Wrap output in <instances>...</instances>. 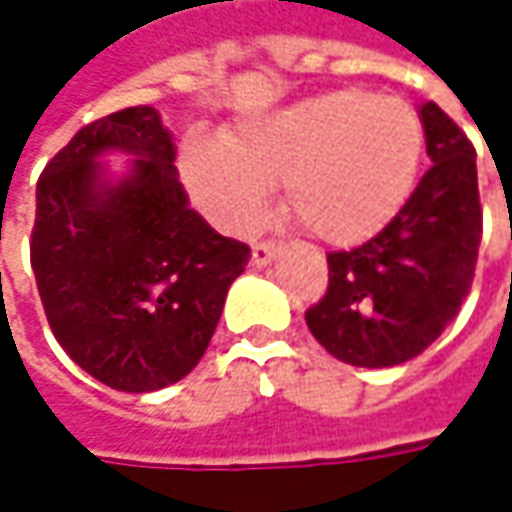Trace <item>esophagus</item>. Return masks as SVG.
Here are the masks:
<instances>
[{"label":"esophagus","instance_id":"esophagus-1","mask_svg":"<svg viewBox=\"0 0 512 512\" xmlns=\"http://www.w3.org/2000/svg\"><path fill=\"white\" fill-rule=\"evenodd\" d=\"M274 252H277V246L269 243V240H260V243H255V246H252V266H266V263L274 257Z\"/></svg>","mask_w":512,"mask_h":512}]
</instances>
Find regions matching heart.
Segmentation results:
<instances>
[{"label":"heart","mask_w":512,"mask_h":512,"mask_svg":"<svg viewBox=\"0 0 512 512\" xmlns=\"http://www.w3.org/2000/svg\"><path fill=\"white\" fill-rule=\"evenodd\" d=\"M425 130L408 101L334 90L240 124L226 138L192 135L181 150L186 186L229 232L266 215L274 184L286 209L328 246L379 235L411 198Z\"/></svg>","instance_id":"1"}]
</instances>
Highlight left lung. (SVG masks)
Masks as SVG:
<instances>
[{
	"label": "left lung",
	"mask_w": 512,
	"mask_h": 512,
	"mask_svg": "<svg viewBox=\"0 0 512 512\" xmlns=\"http://www.w3.org/2000/svg\"><path fill=\"white\" fill-rule=\"evenodd\" d=\"M419 118L431 169L379 235L328 255V289L306 311L317 343L348 365L391 368L419 357L473 283L482 240L476 150L433 101Z\"/></svg>",
	"instance_id": "obj_1"
}]
</instances>
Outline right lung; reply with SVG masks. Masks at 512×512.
<instances>
[{
    "label": "right lung",
    "mask_w": 512,
    "mask_h": 512,
    "mask_svg": "<svg viewBox=\"0 0 512 512\" xmlns=\"http://www.w3.org/2000/svg\"><path fill=\"white\" fill-rule=\"evenodd\" d=\"M135 154L118 185L101 151ZM249 246L189 206L175 144L147 104L81 127L36 184L30 266L70 360L127 394L184 379L215 334Z\"/></svg>",
    "instance_id": "obj_1"
}]
</instances>
